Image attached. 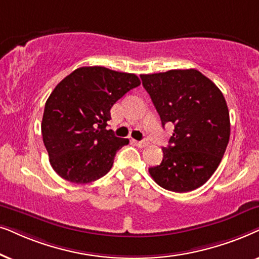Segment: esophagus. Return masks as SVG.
<instances>
[{"mask_svg":"<svg viewBox=\"0 0 259 259\" xmlns=\"http://www.w3.org/2000/svg\"><path fill=\"white\" fill-rule=\"evenodd\" d=\"M135 144L137 147H140V148H144V147H147L148 144H149V141L148 140H142V141H135Z\"/></svg>","mask_w":259,"mask_h":259,"instance_id":"1","label":"esophagus"}]
</instances>
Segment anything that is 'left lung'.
I'll return each mask as SVG.
<instances>
[{
	"label": "left lung",
	"mask_w": 259,
	"mask_h": 259,
	"mask_svg": "<svg viewBox=\"0 0 259 259\" xmlns=\"http://www.w3.org/2000/svg\"><path fill=\"white\" fill-rule=\"evenodd\" d=\"M141 79L162 126L174 125L160 165L149 168L150 177L167 191H194L212 177L225 154L230 140L225 98L194 68L142 74Z\"/></svg>",
	"instance_id": "1"
}]
</instances>
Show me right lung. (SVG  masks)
I'll use <instances>...</instances> for the list:
<instances>
[{
  "label": "right lung",
  "instance_id": "obj_1",
  "mask_svg": "<svg viewBox=\"0 0 259 259\" xmlns=\"http://www.w3.org/2000/svg\"><path fill=\"white\" fill-rule=\"evenodd\" d=\"M140 84L136 74L85 66L55 86L45 104L41 123L55 173L73 184H89L111 169L117 150L129 140L106 129L110 110Z\"/></svg>",
  "mask_w": 259,
  "mask_h": 259
}]
</instances>
